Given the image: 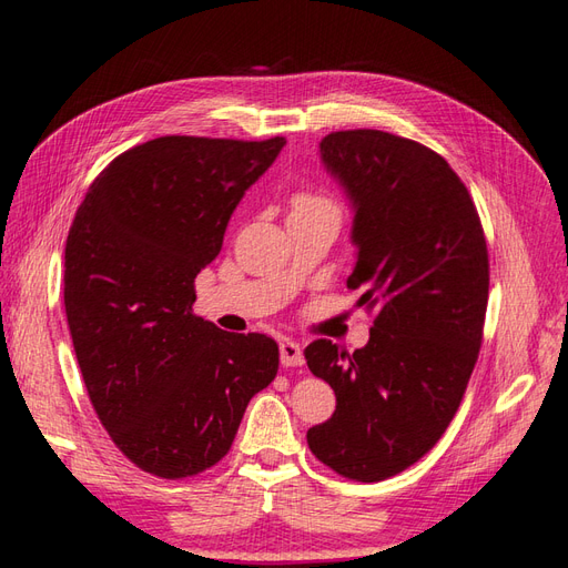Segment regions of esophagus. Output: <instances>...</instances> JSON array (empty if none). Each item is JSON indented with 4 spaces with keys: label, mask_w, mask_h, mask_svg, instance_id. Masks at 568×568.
Listing matches in <instances>:
<instances>
[{
    "label": "esophagus",
    "mask_w": 568,
    "mask_h": 568,
    "mask_svg": "<svg viewBox=\"0 0 568 568\" xmlns=\"http://www.w3.org/2000/svg\"><path fill=\"white\" fill-rule=\"evenodd\" d=\"M281 365L283 367H300L304 365V355H302V347L297 341L293 338H283L281 341Z\"/></svg>",
    "instance_id": "obj_1"
}]
</instances>
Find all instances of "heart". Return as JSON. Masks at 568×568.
Segmentation results:
<instances>
[{
  "label": "heart",
  "mask_w": 568,
  "mask_h": 568,
  "mask_svg": "<svg viewBox=\"0 0 568 568\" xmlns=\"http://www.w3.org/2000/svg\"><path fill=\"white\" fill-rule=\"evenodd\" d=\"M324 209H336V206H333V203L322 194L302 192L293 199V213H312V211H324Z\"/></svg>",
  "instance_id": "1"
}]
</instances>
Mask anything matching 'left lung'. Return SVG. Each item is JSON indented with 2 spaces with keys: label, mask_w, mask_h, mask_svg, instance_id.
I'll return each instance as SVG.
<instances>
[{
  "label": "left lung",
  "mask_w": 568,
  "mask_h": 568,
  "mask_svg": "<svg viewBox=\"0 0 568 568\" xmlns=\"http://www.w3.org/2000/svg\"><path fill=\"white\" fill-rule=\"evenodd\" d=\"M318 149L355 209L347 287L376 316L353 355L326 338L304 347L336 394L307 444L338 475L379 483L423 458L458 410L483 345L487 242L468 189L427 145L347 129Z\"/></svg>",
  "instance_id": "left-lung-1"
}]
</instances>
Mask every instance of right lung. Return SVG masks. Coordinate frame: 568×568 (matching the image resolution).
I'll return each mask as SVG.
<instances>
[{
  "label": "right lung",
  "instance_id": "1",
  "mask_svg": "<svg viewBox=\"0 0 568 568\" xmlns=\"http://www.w3.org/2000/svg\"><path fill=\"white\" fill-rule=\"evenodd\" d=\"M285 145L160 136L89 186L64 250V310L85 390L136 468L180 479L221 460L252 396L278 372L264 333L192 312L232 211Z\"/></svg>",
  "mask_w": 568,
  "mask_h": 568
}]
</instances>
